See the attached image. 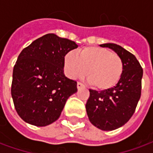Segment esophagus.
I'll return each mask as SVG.
<instances>
[{"label": "esophagus", "mask_w": 153, "mask_h": 153, "mask_svg": "<svg viewBox=\"0 0 153 153\" xmlns=\"http://www.w3.org/2000/svg\"><path fill=\"white\" fill-rule=\"evenodd\" d=\"M77 88H84V85H83L82 83L78 82V83H77Z\"/></svg>", "instance_id": "34e87169"}]
</instances>
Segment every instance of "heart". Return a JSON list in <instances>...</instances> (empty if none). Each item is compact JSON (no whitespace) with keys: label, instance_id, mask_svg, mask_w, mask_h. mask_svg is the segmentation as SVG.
<instances>
[{"label":"heart","instance_id":"1","mask_svg":"<svg viewBox=\"0 0 153 153\" xmlns=\"http://www.w3.org/2000/svg\"><path fill=\"white\" fill-rule=\"evenodd\" d=\"M65 69L71 79L82 78L93 88L107 90L115 86L124 72V62L118 54L98 47H86L76 54L70 51L65 56ZM88 72H86V70Z\"/></svg>","mask_w":153,"mask_h":153}]
</instances>
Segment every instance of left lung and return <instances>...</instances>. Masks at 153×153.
<instances>
[{"mask_svg":"<svg viewBox=\"0 0 153 153\" xmlns=\"http://www.w3.org/2000/svg\"><path fill=\"white\" fill-rule=\"evenodd\" d=\"M102 47L115 51L124 62V72L111 88L97 92L89 89L86 111L90 122L102 130H114L126 124L136 109L142 89L143 68L136 57L117 44L106 43Z\"/></svg>","mask_w":153,"mask_h":153,"instance_id":"8db88e82","label":"left lung"}]
</instances>
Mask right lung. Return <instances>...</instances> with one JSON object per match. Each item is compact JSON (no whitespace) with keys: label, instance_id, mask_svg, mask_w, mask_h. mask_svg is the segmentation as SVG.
Returning <instances> with one entry per match:
<instances>
[{"label":"right lung","instance_id":"right-lung-1","mask_svg":"<svg viewBox=\"0 0 153 153\" xmlns=\"http://www.w3.org/2000/svg\"><path fill=\"white\" fill-rule=\"evenodd\" d=\"M78 47L74 42L48 33L33 41L19 55L13 70L11 96L22 120L46 126L60 117L77 82L64 74L65 56Z\"/></svg>","mask_w":153,"mask_h":153}]
</instances>
